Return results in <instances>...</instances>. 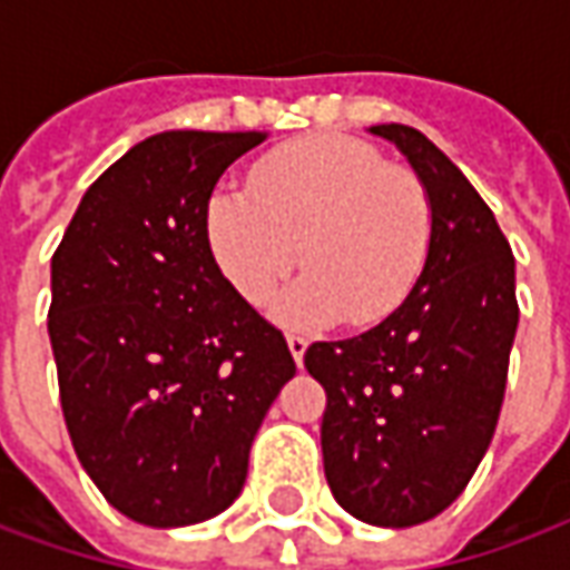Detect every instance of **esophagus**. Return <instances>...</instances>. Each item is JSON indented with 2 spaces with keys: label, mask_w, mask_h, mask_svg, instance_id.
Instances as JSON below:
<instances>
[{
  "label": "esophagus",
  "mask_w": 570,
  "mask_h": 570,
  "mask_svg": "<svg viewBox=\"0 0 570 570\" xmlns=\"http://www.w3.org/2000/svg\"><path fill=\"white\" fill-rule=\"evenodd\" d=\"M286 345H289V352H293V361H296L298 367H302V361H305V348H308V340L305 336H286Z\"/></svg>",
  "instance_id": "1"
}]
</instances>
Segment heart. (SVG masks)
Here are the masks:
<instances>
[{
  "mask_svg": "<svg viewBox=\"0 0 570 570\" xmlns=\"http://www.w3.org/2000/svg\"><path fill=\"white\" fill-rule=\"evenodd\" d=\"M203 222L249 305H268L302 262L308 274L277 305L286 326L380 324L416 286L432 240L420 175L345 135L274 147L249 169V190H216Z\"/></svg>",
  "mask_w": 570,
  "mask_h": 570,
  "instance_id": "heart-1",
  "label": "heart"
}]
</instances>
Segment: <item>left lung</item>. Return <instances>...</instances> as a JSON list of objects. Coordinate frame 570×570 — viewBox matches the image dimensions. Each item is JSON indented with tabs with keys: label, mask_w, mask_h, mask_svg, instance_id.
<instances>
[{
	"label": "left lung",
	"mask_w": 570,
	"mask_h": 570,
	"mask_svg": "<svg viewBox=\"0 0 570 570\" xmlns=\"http://www.w3.org/2000/svg\"><path fill=\"white\" fill-rule=\"evenodd\" d=\"M429 190L432 240L410 296L361 336L314 342L324 475L354 519L410 528L463 493L491 444L519 326L515 258L491 206L420 129L370 126Z\"/></svg>",
	"instance_id": "1"
}]
</instances>
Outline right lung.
<instances>
[{"instance_id":"obj_1","label":"right lung","mask_w":570,"mask_h":570,"mask_svg":"<svg viewBox=\"0 0 570 570\" xmlns=\"http://www.w3.org/2000/svg\"><path fill=\"white\" fill-rule=\"evenodd\" d=\"M268 132H160L79 200L51 256L49 340L73 451L105 500L181 528L240 497L265 413L296 376L284 333L222 274L218 178Z\"/></svg>"}]
</instances>
